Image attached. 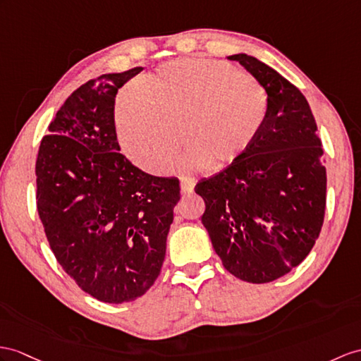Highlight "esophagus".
Returning a JSON list of instances; mask_svg holds the SVG:
<instances>
[{
	"label": "esophagus",
	"mask_w": 361,
	"mask_h": 361,
	"mask_svg": "<svg viewBox=\"0 0 361 361\" xmlns=\"http://www.w3.org/2000/svg\"><path fill=\"white\" fill-rule=\"evenodd\" d=\"M192 191H195V180H192V179H182L180 180L182 196H190Z\"/></svg>",
	"instance_id": "34e87169"
}]
</instances>
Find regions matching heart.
Listing matches in <instances>:
<instances>
[{
	"label": "heart",
	"mask_w": 361,
	"mask_h": 361,
	"mask_svg": "<svg viewBox=\"0 0 361 361\" xmlns=\"http://www.w3.org/2000/svg\"><path fill=\"white\" fill-rule=\"evenodd\" d=\"M268 113L267 90L243 70L188 58L170 61L144 78L137 90L122 93L114 118L130 159L161 174L179 152L180 130L188 150L176 164L179 170H222L248 153Z\"/></svg>",
	"instance_id": "1"
}]
</instances>
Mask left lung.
Here are the masks:
<instances>
[{
  "mask_svg": "<svg viewBox=\"0 0 361 361\" xmlns=\"http://www.w3.org/2000/svg\"><path fill=\"white\" fill-rule=\"evenodd\" d=\"M257 79L269 98L262 133L242 159L195 191L205 200L202 224L226 271L268 283L298 267L312 250L326 208V169L310 104L257 58L228 56Z\"/></svg>",
  "mask_w": 361,
  "mask_h": 361,
  "instance_id": "8db88e82",
  "label": "left lung"
}]
</instances>
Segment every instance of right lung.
<instances>
[{
    "label": "right lung",
    "instance_id": "1",
    "mask_svg": "<svg viewBox=\"0 0 361 361\" xmlns=\"http://www.w3.org/2000/svg\"><path fill=\"white\" fill-rule=\"evenodd\" d=\"M135 67L82 84L56 111L35 165L37 207L58 263L105 303L144 295L159 276L179 180L121 154L114 98Z\"/></svg>",
    "mask_w": 361,
    "mask_h": 361
}]
</instances>
